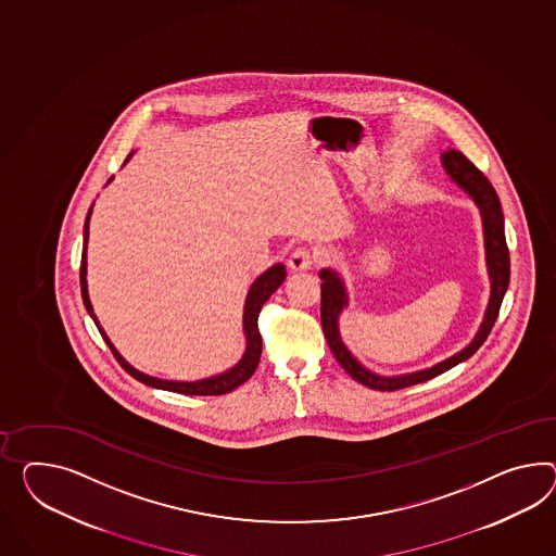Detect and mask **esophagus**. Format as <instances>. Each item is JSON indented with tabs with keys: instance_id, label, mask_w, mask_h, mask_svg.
I'll use <instances>...</instances> for the list:
<instances>
[{
	"instance_id": "esophagus-1",
	"label": "esophagus",
	"mask_w": 556,
	"mask_h": 556,
	"mask_svg": "<svg viewBox=\"0 0 556 556\" xmlns=\"http://www.w3.org/2000/svg\"><path fill=\"white\" fill-rule=\"evenodd\" d=\"M314 256L311 250L299 248L288 257V268L292 271H306L313 268Z\"/></svg>"
}]
</instances>
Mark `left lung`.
I'll list each match as a JSON object with an SVG mask.
<instances>
[{"mask_svg":"<svg viewBox=\"0 0 556 556\" xmlns=\"http://www.w3.org/2000/svg\"><path fill=\"white\" fill-rule=\"evenodd\" d=\"M442 167L443 172L447 173V177L459 189H464L468 193V198L478 205L480 215H482V228H484L490 300L485 306L484 320L470 344H466L462 351H457L456 355L447 356L445 361L429 367V369L413 370L405 375H379L375 370L367 369L342 342L339 318H341L342 311L349 306V294H346V286H344L341 274L332 268H325L318 274L323 280V285H320V294H323L320 320H323V330H325L328 346H330L334 358L341 363L342 369L346 370L355 381L370 387V389H377V391H397L403 387L424 383V381H429L445 370L456 367L459 363L468 361L488 339L490 330L498 318L500 304L508 290L510 256H508V245H506V236H504V215H502V205H500L496 189L485 179L484 173L480 172L476 165H471L470 161L464 157L459 151H454V149L445 151L442 155Z\"/></svg>","mask_w":556,"mask_h":556,"instance_id":"obj_1","label":"left lung"}]
</instances>
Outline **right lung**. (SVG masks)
<instances>
[{
	"mask_svg": "<svg viewBox=\"0 0 556 556\" xmlns=\"http://www.w3.org/2000/svg\"><path fill=\"white\" fill-rule=\"evenodd\" d=\"M132 157V153L128 155V159ZM125 161V163H127ZM113 181V177L109 179V184ZM94 205V203H92ZM92 205L88 210L85 222V245H83V262H80V290H83V300H85L86 311L90 314V318L94 320V325L99 328L100 334L104 342L111 346L113 355L116 356V361L121 363V367L127 370L128 375H132L137 381L149 384V387H155V389H163V391H173V393H184V395H224L233 391L236 387L245 383L254 370H256L257 363H260V355H262V337H260V330H257V314L262 311L264 302L270 299L271 294L282 286L286 280V268L285 264H274L271 268L260 274L254 285L250 286L248 290V296L243 302V337H245V349H243V355L231 369L224 370L219 375H212V377H205L200 381H169V379H159V377H151L143 370L135 369L130 363H128L125 356L121 355L116 351L111 339L106 337L104 328L100 327L99 318L92 311V304L88 299V282H86V243H88V224H90V215H92Z\"/></svg>",
	"mask_w": 556,
	"mask_h": 556,
	"instance_id": "1",
	"label": "right lung"
}]
</instances>
